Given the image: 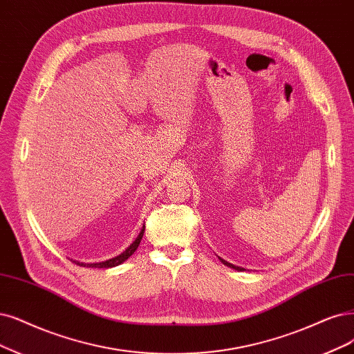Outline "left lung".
Returning a JSON list of instances; mask_svg holds the SVG:
<instances>
[{"mask_svg":"<svg viewBox=\"0 0 354 354\" xmlns=\"http://www.w3.org/2000/svg\"><path fill=\"white\" fill-rule=\"evenodd\" d=\"M220 261H221V263H223L225 266H227V267H230V268H233V270H238V271H242V270H243V268H241V267H236V266H233V264L227 263V261H225V259H221V258H220Z\"/></svg>","mask_w":354,"mask_h":354,"instance_id":"left-lung-1","label":"left lung"}]
</instances>
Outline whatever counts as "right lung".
Instances as JSON below:
<instances>
[{
    "label": "right lung",
    "instance_id": "add662e5",
    "mask_svg": "<svg viewBox=\"0 0 354 354\" xmlns=\"http://www.w3.org/2000/svg\"><path fill=\"white\" fill-rule=\"evenodd\" d=\"M144 229H146V227L142 226V229H141L138 236L136 238V241H134L133 243H131L121 255H118V257H115V258H111V259H108V261H102V263H93V264L78 263V261H74V263H77V266H84V267H91V268H112V267L120 266V264H122L124 261H127L131 255H133V254L137 251V248H138V245H140V242H141V239H142Z\"/></svg>",
    "mask_w": 354,
    "mask_h": 354
}]
</instances>
